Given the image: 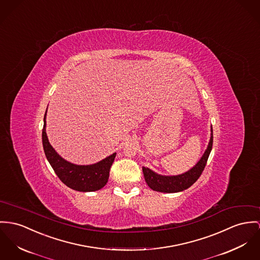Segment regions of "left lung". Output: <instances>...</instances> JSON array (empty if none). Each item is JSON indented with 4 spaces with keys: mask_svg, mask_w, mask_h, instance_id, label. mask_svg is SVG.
Listing matches in <instances>:
<instances>
[{
    "mask_svg": "<svg viewBox=\"0 0 260 260\" xmlns=\"http://www.w3.org/2000/svg\"><path fill=\"white\" fill-rule=\"evenodd\" d=\"M212 147H213V128L211 126V138H210L208 147L205 150L201 159L197 162V164L194 167H192L190 170H188L183 174L173 175V176L160 175L147 167H142L144 180L152 190L157 192L177 193V192L184 191L189 187H191L200 177L209 158V155L211 153Z\"/></svg>",
    "mask_w": 260,
    "mask_h": 260,
    "instance_id": "1",
    "label": "left lung"
}]
</instances>
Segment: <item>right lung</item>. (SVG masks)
<instances>
[{"label":"right lung","mask_w":260,"mask_h":260,"mask_svg":"<svg viewBox=\"0 0 260 260\" xmlns=\"http://www.w3.org/2000/svg\"><path fill=\"white\" fill-rule=\"evenodd\" d=\"M46 112L43 119L42 144L45 156L58 178L67 187L80 192H93L102 189L108 182L110 169L117 153L90 165H77L62 158L51 146L46 136Z\"/></svg>","instance_id":"obj_1"}]
</instances>
